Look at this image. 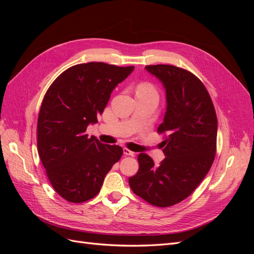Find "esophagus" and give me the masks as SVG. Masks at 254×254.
Returning <instances> with one entry per match:
<instances>
[{
	"label": "esophagus",
	"mask_w": 254,
	"mask_h": 254,
	"mask_svg": "<svg viewBox=\"0 0 254 254\" xmlns=\"http://www.w3.org/2000/svg\"><path fill=\"white\" fill-rule=\"evenodd\" d=\"M124 155H125V156H130V157H134L135 152L131 151V150L128 149V148H124Z\"/></svg>",
	"instance_id": "34e87169"
}]
</instances>
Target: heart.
<instances>
[{"mask_svg":"<svg viewBox=\"0 0 254 254\" xmlns=\"http://www.w3.org/2000/svg\"><path fill=\"white\" fill-rule=\"evenodd\" d=\"M136 92L137 93H150V94H156L157 95V90L153 87V84L148 81H143L140 82L136 86Z\"/></svg>","mask_w":254,"mask_h":254,"instance_id":"obj_1","label":"heart"}]
</instances>
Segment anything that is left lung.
<instances>
[{"label":"left lung","instance_id":"obj_1","mask_svg":"<svg viewBox=\"0 0 254 254\" xmlns=\"http://www.w3.org/2000/svg\"><path fill=\"white\" fill-rule=\"evenodd\" d=\"M145 68L166 92L165 117L158 127V133L165 134V159L156 166L140 153V168L129 186L145 201L167 207L188 198L209 173L216 152L217 117L209 92L193 73L170 64Z\"/></svg>","mask_w":254,"mask_h":254}]
</instances>
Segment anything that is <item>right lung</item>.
Here are the masks:
<instances>
[{
  "instance_id": "right-lung-1",
  "label": "right lung",
  "mask_w": 254,
  "mask_h": 254,
  "mask_svg": "<svg viewBox=\"0 0 254 254\" xmlns=\"http://www.w3.org/2000/svg\"><path fill=\"white\" fill-rule=\"evenodd\" d=\"M134 66L105 63L76 64L51 84L41 104L37 147L52 187L66 201L79 203L95 197L106 175L123 155L119 145L88 137L110 94Z\"/></svg>"
}]
</instances>
